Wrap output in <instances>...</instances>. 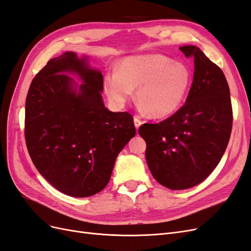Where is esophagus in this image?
Segmentation results:
<instances>
[{"label": "esophagus", "instance_id": "34e87169", "mask_svg": "<svg viewBox=\"0 0 251 251\" xmlns=\"http://www.w3.org/2000/svg\"><path fill=\"white\" fill-rule=\"evenodd\" d=\"M134 125L136 128H139V126L142 125V121L138 117H134Z\"/></svg>", "mask_w": 251, "mask_h": 251}]
</instances>
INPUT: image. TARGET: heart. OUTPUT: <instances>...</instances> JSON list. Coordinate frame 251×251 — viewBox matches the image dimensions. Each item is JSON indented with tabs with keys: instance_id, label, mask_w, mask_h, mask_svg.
Listing matches in <instances>:
<instances>
[{
	"instance_id": "b5f03b06",
	"label": "heart",
	"mask_w": 251,
	"mask_h": 251,
	"mask_svg": "<svg viewBox=\"0 0 251 251\" xmlns=\"http://www.w3.org/2000/svg\"><path fill=\"white\" fill-rule=\"evenodd\" d=\"M188 68L159 55L127 57L121 62L118 74H108L104 90L110 100L124 105L137 89L136 101L151 117H166L176 112L185 100L192 85Z\"/></svg>"
}]
</instances>
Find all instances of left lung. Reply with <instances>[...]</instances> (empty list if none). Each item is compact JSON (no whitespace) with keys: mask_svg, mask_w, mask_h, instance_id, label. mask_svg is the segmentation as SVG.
I'll list each match as a JSON object with an SVG mask.
<instances>
[{"mask_svg":"<svg viewBox=\"0 0 251 251\" xmlns=\"http://www.w3.org/2000/svg\"><path fill=\"white\" fill-rule=\"evenodd\" d=\"M195 71L185 103L158 124H143L146 158L153 177L170 189H186L206 179L221 160L232 127L229 87L223 71L196 46H183Z\"/></svg>","mask_w":251,"mask_h":251,"instance_id":"1","label":"left lung"}]
</instances>
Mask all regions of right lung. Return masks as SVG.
Returning a JSON list of instances; mask_svg holds the SVG:
<instances>
[{"label": "right lung", "instance_id": "add662e5", "mask_svg": "<svg viewBox=\"0 0 251 251\" xmlns=\"http://www.w3.org/2000/svg\"><path fill=\"white\" fill-rule=\"evenodd\" d=\"M66 52L35 75L25 105V140L42 176L71 197H90L108 185L120 151L136 134L128 112L104 107L101 72ZM66 72L77 73L80 92Z\"/></svg>", "mask_w": 251, "mask_h": 251}]
</instances>
